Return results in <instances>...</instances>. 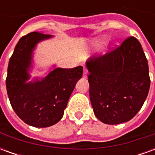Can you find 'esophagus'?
<instances>
[{
  "label": "esophagus",
  "instance_id": "esophagus-1",
  "mask_svg": "<svg viewBox=\"0 0 155 155\" xmlns=\"http://www.w3.org/2000/svg\"><path fill=\"white\" fill-rule=\"evenodd\" d=\"M87 74H88L87 69H86V68H84V72H83V77L87 78Z\"/></svg>",
  "mask_w": 155,
  "mask_h": 155
}]
</instances>
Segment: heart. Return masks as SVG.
<instances>
[{
    "label": "heart",
    "mask_w": 155,
    "mask_h": 155,
    "mask_svg": "<svg viewBox=\"0 0 155 155\" xmlns=\"http://www.w3.org/2000/svg\"><path fill=\"white\" fill-rule=\"evenodd\" d=\"M106 41H107V39L105 37L96 39V40H94L91 42V48L94 49V51H99L103 47V45L106 43Z\"/></svg>",
    "instance_id": "obj_1"
}]
</instances>
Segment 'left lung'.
Returning <instances> with one entry per match:
<instances>
[{
    "label": "left lung",
    "instance_id": "obj_1",
    "mask_svg": "<svg viewBox=\"0 0 155 155\" xmlns=\"http://www.w3.org/2000/svg\"><path fill=\"white\" fill-rule=\"evenodd\" d=\"M90 99L95 116L107 124L130 120L150 91L149 65L140 41L129 37L120 47L86 62Z\"/></svg>",
    "mask_w": 155,
    "mask_h": 155
}]
</instances>
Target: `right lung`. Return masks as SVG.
Returning <instances> with one entry per match:
<instances>
[{
    "instance_id": "1",
    "label": "right lung",
    "mask_w": 155,
    "mask_h": 155,
    "mask_svg": "<svg viewBox=\"0 0 155 155\" xmlns=\"http://www.w3.org/2000/svg\"><path fill=\"white\" fill-rule=\"evenodd\" d=\"M53 35L31 32L20 39L10 58L6 90L13 110L25 124L36 128L54 125L63 117L71 93L83 74V67L57 68L43 77L31 78L34 51Z\"/></svg>"
}]
</instances>
